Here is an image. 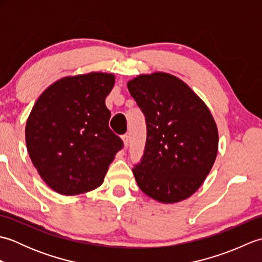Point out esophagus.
<instances>
[{"mask_svg":"<svg viewBox=\"0 0 262 262\" xmlns=\"http://www.w3.org/2000/svg\"><path fill=\"white\" fill-rule=\"evenodd\" d=\"M121 140H122V142H124V146L127 147L128 144H129V136H128L127 134L122 135V136H121Z\"/></svg>","mask_w":262,"mask_h":262,"instance_id":"34e87169","label":"esophagus"}]
</instances>
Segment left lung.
Returning <instances> with one entry per match:
<instances>
[{"instance_id": "obj_1", "label": "left lung", "mask_w": 262, "mask_h": 262, "mask_svg": "<svg viewBox=\"0 0 262 262\" xmlns=\"http://www.w3.org/2000/svg\"><path fill=\"white\" fill-rule=\"evenodd\" d=\"M127 86L147 129L141 163L133 169L138 187L164 204L189 198L208 176L219 149L208 107L185 82L163 72L138 75Z\"/></svg>"}]
</instances>
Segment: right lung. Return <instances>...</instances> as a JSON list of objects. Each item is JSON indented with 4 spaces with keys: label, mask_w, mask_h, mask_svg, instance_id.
I'll return each mask as SVG.
<instances>
[{
    "label": "right lung",
    "mask_w": 262,
    "mask_h": 262,
    "mask_svg": "<svg viewBox=\"0 0 262 262\" xmlns=\"http://www.w3.org/2000/svg\"><path fill=\"white\" fill-rule=\"evenodd\" d=\"M115 75L101 72L66 76L38 98L26 124V144L39 176L65 196L101 186L120 137L109 128L105 98Z\"/></svg>",
    "instance_id": "1"
}]
</instances>
